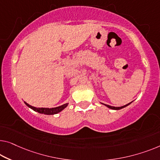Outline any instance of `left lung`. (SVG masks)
Returning a JSON list of instances; mask_svg holds the SVG:
<instances>
[{"label":"left lung","mask_w":160,"mask_h":160,"mask_svg":"<svg viewBox=\"0 0 160 160\" xmlns=\"http://www.w3.org/2000/svg\"><path fill=\"white\" fill-rule=\"evenodd\" d=\"M131 103H132V102H131ZM131 103L126 104V105H125V106H121V107H114V106H108V105H106V104H104V105H105V106H106L107 107H108V108H111V109H113V110H119V109H121V108H124V107H126V106H128V105H129Z\"/></svg>","instance_id":"8db88e82"}]
</instances>
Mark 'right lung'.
I'll return each instance as SVG.
<instances>
[{"label":"right lung","mask_w":160,"mask_h":160,"mask_svg":"<svg viewBox=\"0 0 160 160\" xmlns=\"http://www.w3.org/2000/svg\"><path fill=\"white\" fill-rule=\"evenodd\" d=\"M25 104L27 105L28 107H29L30 108H32V110L38 112L39 113H43V114H47V115H53V114H56L61 111H62L64 108H66L68 106V103H65L62 105V106L56 107V108H36V107L30 106L29 104L24 102Z\"/></svg>","instance_id":"add662e5"}]
</instances>
